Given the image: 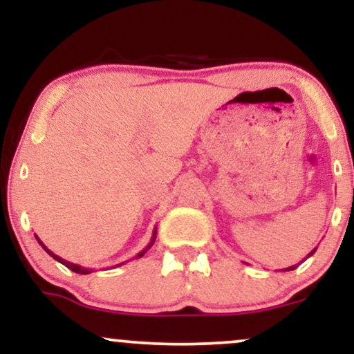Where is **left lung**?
<instances>
[{
	"label": "left lung",
	"mask_w": 354,
	"mask_h": 354,
	"mask_svg": "<svg viewBox=\"0 0 354 354\" xmlns=\"http://www.w3.org/2000/svg\"><path fill=\"white\" fill-rule=\"evenodd\" d=\"M315 251H316V248H315V250H313V251H311V253H310V254H308V256H306V258H310V256H311V254H315ZM306 258H304V259H306ZM295 268H296V265H295V266H290V268H286V270H283V271H293V270H295Z\"/></svg>",
	"instance_id": "left-lung-1"
}]
</instances>
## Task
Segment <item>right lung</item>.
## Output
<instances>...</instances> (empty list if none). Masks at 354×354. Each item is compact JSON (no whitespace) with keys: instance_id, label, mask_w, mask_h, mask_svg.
Here are the masks:
<instances>
[{"instance_id":"add662e5","label":"right lung","mask_w":354,"mask_h":354,"mask_svg":"<svg viewBox=\"0 0 354 354\" xmlns=\"http://www.w3.org/2000/svg\"><path fill=\"white\" fill-rule=\"evenodd\" d=\"M36 239H38V243H39V245H41V248H43V250H44V251H46V253H48V254H50V256H53V258H55V259H56V261H59V263H61V265H64V266H66V268H70V270H71V271H75V273H78V274H88V273H91V271H93V270H89V268H83V266H80V265H75V263H70V261H66V259L59 258V256H58V254H55V253H53V251H50V250H48V248H46V246H44V243H43V241H41V239H39L38 236H36ZM154 239H156V228H154V231H153V238H151V241H149V245H148V246H146V248H145V250H143V251H141V253H138V254H136V258H141V256H143V254L146 253V251H148V250H149V248H151V246H153ZM121 265H123V263H121ZM121 265H118V266H121Z\"/></svg>"}]
</instances>
